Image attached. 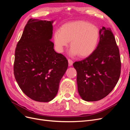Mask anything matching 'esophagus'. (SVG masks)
Listing matches in <instances>:
<instances>
[{"label": "esophagus", "instance_id": "obj_1", "mask_svg": "<svg viewBox=\"0 0 130 130\" xmlns=\"http://www.w3.org/2000/svg\"><path fill=\"white\" fill-rule=\"evenodd\" d=\"M68 63H69V66H72V65L73 64V61L72 60H70V59H68Z\"/></svg>", "mask_w": 130, "mask_h": 130}]
</instances>
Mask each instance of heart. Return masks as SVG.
Returning a JSON list of instances; mask_svg holds the SVG:
<instances>
[{"mask_svg":"<svg viewBox=\"0 0 130 130\" xmlns=\"http://www.w3.org/2000/svg\"><path fill=\"white\" fill-rule=\"evenodd\" d=\"M99 38V30L91 23L77 21L67 23L54 34V39L58 52H62L70 42V53L80 57L90 56L95 51Z\"/></svg>","mask_w":130,"mask_h":130,"instance_id":"heart-1","label":"heart"}]
</instances>
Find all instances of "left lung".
Returning <instances> with one entry per match:
<instances>
[{
  "instance_id": "8db88e82",
  "label": "left lung",
  "mask_w": 130,
  "mask_h": 130,
  "mask_svg": "<svg viewBox=\"0 0 130 130\" xmlns=\"http://www.w3.org/2000/svg\"><path fill=\"white\" fill-rule=\"evenodd\" d=\"M100 40L95 51L83 60L75 62L78 92L82 99L96 101L112 92L119 79V50L109 27L99 31Z\"/></svg>"
}]
</instances>
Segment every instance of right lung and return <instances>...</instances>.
I'll return each mask as SVG.
<instances>
[{"instance_id":"right-lung-1","label":"right lung","mask_w":130,"mask_h":130,"mask_svg":"<svg viewBox=\"0 0 130 130\" xmlns=\"http://www.w3.org/2000/svg\"><path fill=\"white\" fill-rule=\"evenodd\" d=\"M53 21L31 18L15 50L14 75L19 87L30 99L49 102L56 95L68 62L55 52L50 41Z\"/></svg>"}]
</instances>
